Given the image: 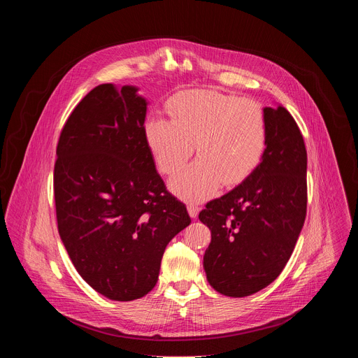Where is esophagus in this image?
I'll return each mask as SVG.
<instances>
[{
    "instance_id": "34e87169",
    "label": "esophagus",
    "mask_w": 358,
    "mask_h": 358,
    "mask_svg": "<svg viewBox=\"0 0 358 358\" xmlns=\"http://www.w3.org/2000/svg\"><path fill=\"white\" fill-rule=\"evenodd\" d=\"M187 210H188V214H189L191 218H196V215L199 213V208L195 206V203H188Z\"/></svg>"
}]
</instances>
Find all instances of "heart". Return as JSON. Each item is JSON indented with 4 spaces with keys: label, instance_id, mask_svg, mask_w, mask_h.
<instances>
[{
    "label": "heart",
    "instance_id": "b5f03b06",
    "mask_svg": "<svg viewBox=\"0 0 358 358\" xmlns=\"http://www.w3.org/2000/svg\"><path fill=\"white\" fill-rule=\"evenodd\" d=\"M171 120L150 117L144 137L162 174L171 176L191 157L198 160L170 181V188L188 201L207 199L221 184L242 182L264 159L269 126L258 101L217 90H191L169 103Z\"/></svg>",
    "mask_w": 358,
    "mask_h": 358
}]
</instances>
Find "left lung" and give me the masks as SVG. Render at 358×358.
Wrapping results in <instances>:
<instances>
[{
	"label": "left lung",
	"mask_w": 358,
	"mask_h": 358,
	"mask_svg": "<svg viewBox=\"0 0 358 358\" xmlns=\"http://www.w3.org/2000/svg\"><path fill=\"white\" fill-rule=\"evenodd\" d=\"M264 110L269 137L262 162L198 215L211 229L203 255L207 279L229 297L257 293L280 275L308 207V152L299 126L283 106Z\"/></svg>",
	"instance_id": "left-lung-1"
}]
</instances>
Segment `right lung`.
<instances>
[{
  "instance_id": "add662e5",
  "label": "right lung",
  "mask_w": 358,
  "mask_h": 358,
  "mask_svg": "<svg viewBox=\"0 0 358 358\" xmlns=\"http://www.w3.org/2000/svg\"><path fill=\"white\" fill-rule=\"evenodd\" d=\"M136 86L92 89L57 147L58 231L83 280L117 301L156 286L169 242L191 218L156 170L144 137L147 100Z\"/></svg>"
}]
</instances>
